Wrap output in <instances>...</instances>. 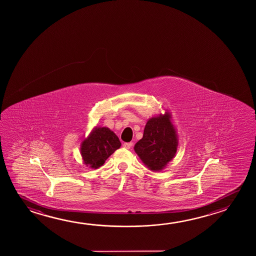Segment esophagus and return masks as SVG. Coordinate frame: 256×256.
<instances>
[{"label": "esophagus", "mask_w": 256, "mask_h": 256, "mask_svg": "<svg viewBox=\"0 0 256 256\" xmlns=\"http://www.w3.org/2000/svg\"><path fill=\"white\" fill-rule=\"evenodd\" d=\"M132 146H133V142H124V144H123V146L125 147L126 149H130V148L132 147Z\"/></svg>", "instance_id": "esophagus-1"}]
</instances>
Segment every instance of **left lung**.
<instances>
[{
  "label": "left lung",
  "mask_w": 256,
  "mask_h": 256,
  "mask_svg": "<svg viewBox=\"0 0 256 256\" xmlns=\"http://www.w3.org/2000/svg\"><path fill=\"white\" fill-rule=\"evenodd\" d=\"M178 146L176 130L172 122V114H165L149 118L142 139L134 144V150L142 164L152 172L167 167L176 155Z\"/></svg>",
  "instance_id": "1"
}]
</instances>
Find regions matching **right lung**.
<instances>
[{"label":"right lung","mask_w":256,"mask_h":256,"mask_svg":"<svg viewBox=\"0 0 256 256\" xmlns=\"http://www.w3.org/2000/svg\"><path fill=\"white\" fill-rule=\"evenodd\" d=\"M122 142L114 131L106 126H94L80 146L83 162L92 168H100Z\"/></svg>","instance_id":"add662e5"}]
</instances>
